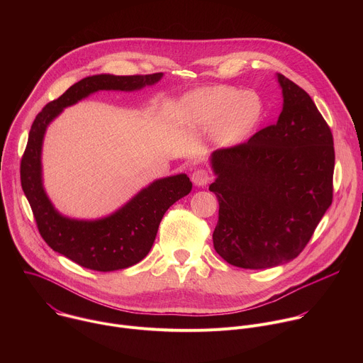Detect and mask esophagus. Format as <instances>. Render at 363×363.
Wrapping results in <instances>:
<instances>
[{"label": "esophagus", "mask_w": 363, "mask_h": 363, "mask_svg": "<svg viewBox=\"0 0 363 363\" xmlns=\"http://www.w3.org/2000/svg\"><path fill=\"white\" fill-rule=\"evenodd\" d=\"M191 179H192V182H194L195 186H205L206 184L210 182L211 177H210V174L206 172L205 169H196V171L192 172Z\"/></svg>", "instance_id": "34e87169"}]
</instances>
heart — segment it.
I'll return each instance as SVG.
<instances>
[{"label": "heart", "mask_w": 363, "mask_h": 363, "mask_svg": "<svg viewBox=\"0 0 363 363\" xmlns=\"http://www.w3.org/2000/svg\"><path fill=\"white\" fill-rule=\"evenodd\" d=\"M262 101L252 93L230 86L206 87L185 99L188 122L199 132H211L223 147L241 143L262 116Z\"/></svg>", "instance_id": "b5f03b06"}]
</instances>
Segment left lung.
I'll use <instances>...</instances> for the list:
<instances>
[{
  "instance_id": "8db88e82",
  "label": "left lung",
  "mask_w": 363,
  "mask_h": 363,
  "mask_svg": "<svg viewBox=\"0 0 363 363\" xmlns=\"http://www.w3.org/2000/svg\"><path fill=\"white\" fill-rule=\"evenodd\" d=\"M283 109L248 142L211 153L220 211L214 248L241 269H270L296 258L333 196V136L315 101L277 73Z\"/></svg>"
}]
</instances>
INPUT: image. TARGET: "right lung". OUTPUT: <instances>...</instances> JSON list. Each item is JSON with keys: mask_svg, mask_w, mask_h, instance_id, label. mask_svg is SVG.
Listing matches in <instances>:
<instances>
[{"mask_svg": "<svg viewBox=\"0 0 363 363\" xmlns=\"http://www.w3.org/2000/svg\"><path fill=\"white\" fill-rule=\"evenodd\" d=\"M162 77L164 73L84 77L59 99L45 105L31 125L21 160L23 191L44 241L84 269L115 272L143 260L153 245L164 214L172 203L191 192L192 184L186 174L165 177L142 188L119 210L106 217L96 220L66 217L56 210L43 185L41 152L47 128L66 108L96 91H135L157 84Z\"/></svg>", "mask_w": 363, "mask_h": 363, "instance_id": "right-lung-1", "label": "right lung"}]
</instances>
